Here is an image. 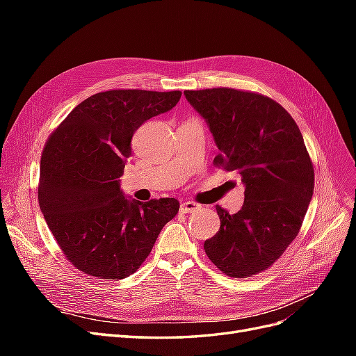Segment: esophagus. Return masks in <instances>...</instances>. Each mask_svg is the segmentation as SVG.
<instances>
[{"label":"esophagus","instance_id":"obj_1","mask_svg":"<svg viewBox=\"0 0 356 356\" xmlns=\"http://www.w3.org/2000/svg\"><path fill=\"white\" fill-rule=\"evenodd\" d=\"M200 208V204L196 202H184L181 203V211L182 212H195Z\"/></svg>","mask_w":356,"mask_h":356}]
</instances>
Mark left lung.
Returning <instances> with one entry per match:
<instances>
[{"label":"left lung","instance_id":"1","mask_svg":"<svg viewBox=\"0 0 356 356\" xmlns=\"http://www.w3.org/2000/svg\"><path fill=\"white\" fill-rule=\"evenodd\" d=\"M207 122L220 154L215 165L238 170L245 202L204 252L225 275L248 277L270 267L296 239L314 196V166L294 118L270 98L234 89L186 90Z\"/></svg>","mask_w":356,"mask_h":356}]
</instances>
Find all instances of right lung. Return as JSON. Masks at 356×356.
Segmentation results:
<instances>
[{
	"instance_id": "right-lung-1",
	"label": "right lung",
	"mask_w": 356,
	"mask_h": 356,
	"mask_svg": "<svg viewBox=\"0 0 356 356\" xmlns=\"http://www.w3.org/2000/svg\"><path fill=\"white\" fill-rule=\"evenodd\" d=\"M179 98V90L96 93L75 106L47 141L40 209L60 250L81 272L101 279L131 276L177 215V199H131L118 178L132 156L134 134Z\"/></svg>"
}]
</instances>
